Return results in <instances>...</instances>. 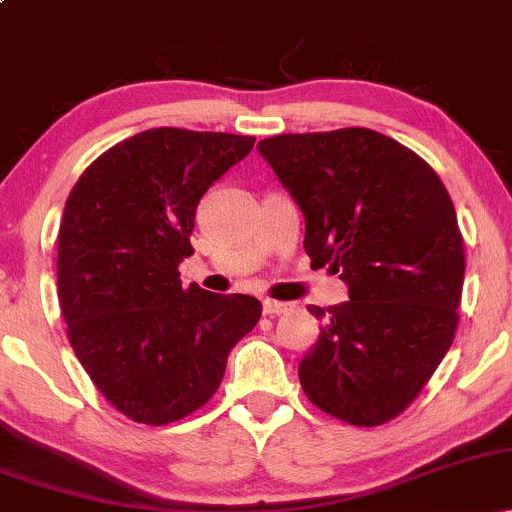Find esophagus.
Returning a JSON list of instances; mask_svg holds the SVG:
<instances>
[{
	"label": "esophagus",
	"instance_id": "obj_1",
	"mask_svg": "<svg viewBox=\"0 0 512 512\" xmlns=\"http://www.w3.org/2000/svg\"><path fill=\"white\" fill-rule=\"evenodd\" d=\"M262 310L264 315H284L289 313V310H293V303H284V301H264L262 303Z\"/></svg>",
	"mask_w": 512,
	"mask_h": 512
}]
</instances>
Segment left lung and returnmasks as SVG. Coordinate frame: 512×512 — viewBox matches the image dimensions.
I'll list each match as a JSON object with an SVG mask.
<instances>
[{
  "label": "left lung",
  "instance_id": "1",
  "mask_svg": "<svg viewBox=\"0 0 512 512\" xmlns=\"http://www.w3.org/2000/svg\"><path fill=\"white\" fill-rule=\"evenodd\" d=\"M305 216L303 248L349 301L308 310L320 337L298 378L354 426L395 419L448 354L464 250L452 199L424 158L373 129L279 134L257 144Z\"/></svg>",
  "mask_w": 512,
  "mask_h": 512
}]
</instances>
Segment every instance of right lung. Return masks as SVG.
I'll use <instances>...</instances> for the list:
<instances>
[{
    "instance_id": "obj_1",
    "label": "right lung",
    "mask_w": 512,
    "mask_h": 512,
    "mask_svg": "<svg viewBox=\"0 0 512 512\" xmlns=\"http://www.w3.org/2000/svg\"><path fill=\"white\" fill-rule=\"evenodd\" d=\"M255 137L158 127L84 170L64 207L57 284L69 342L117 411L163 426L207 404L228 354L257 325L243 293L182 289L199 199Z\"/></svg>"
}]
</instances>
